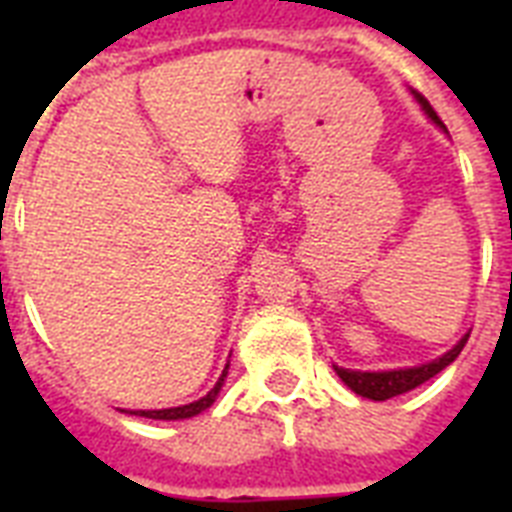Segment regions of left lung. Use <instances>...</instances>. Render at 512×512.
Masks as SVG:
<instances>
[{
	"mask_svg": "<svg viewBox=\"0 0 512 512\" xmlns=\"http://www.w3.org/2000/svg\"><path fill=\"white\" fill-rule=\"evenodd\" d=\"M412 95H414V100L420 103V108L425 111V116H428L430 122L446 132L444 122L438 119L436 111L430 108L428 100L422 98L420 92H412ZM468 337L470 335H462L460 340H457V345L446 350L444 356L433 358V361H428V364H420V366L385 369V372H361V369H342V366H337V364H332V366H335L337 377H340V380L345 382V385H348V388L353 390L356 396L372 398V401H388V398L401 396V393H409V390H414L417 385H422V382H428L430 377H436L441 369H446V366L452 364L454 358L460 356L462 348H465V342H468Z\"/></svg>",
	"mask_w": 512,
	"mask_h": 512,
	"instance_id": "obj_1",
	"label": "left lung"
}]
</instances>
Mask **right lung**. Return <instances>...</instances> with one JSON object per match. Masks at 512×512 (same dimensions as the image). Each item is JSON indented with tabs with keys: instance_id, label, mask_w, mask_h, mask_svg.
<instances>
[{
	"instance_id": "1",
	"label": "right lung",
	"mask_w": 512,
	"mask_h": 512,
	"mask_svg": "<svg viewBox=\"0 0 512 512\" xmlns=\"http://www.w3.org/2000/svg\"><path fill=\"white\" fill-rule=\"evenodd\" d=\"M228 366L225 364L223 374H220V380L215 382V388L209 390L207 396H201L199 401H193V404H185V406H172V409H138V412H127V414H138V417H148V420H188V417H196L201 414L204 409L215 404L217 393L223 390V382L228 377Z\"/></svg>"
}]
</instances>
